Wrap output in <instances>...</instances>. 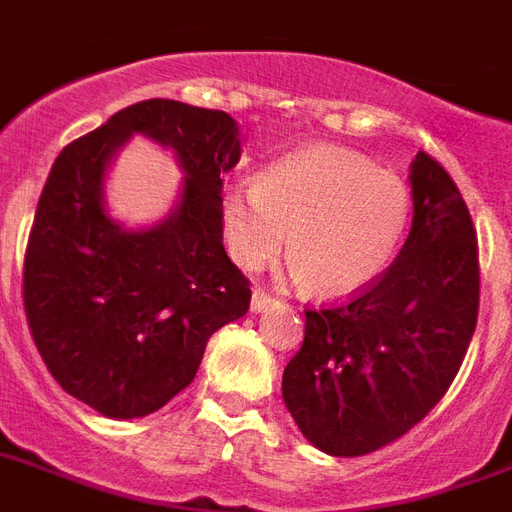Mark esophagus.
<instances>
[{"mask_svg":"<svg viewBox=\"0 0 512 512\" xmlns=\"http://www.w3.org/2000/svg\"><path fill=\"white\" fill-rule=\"evenodd\" d=\"M276 303H279V300L271 298V295H268V292L255 290V292H252V300H249V308H252V311H255V314H260V311H265V308L276 306Z\"/></svg>","mask_w":512,"mask_h":512,"instance_id":"1","label":"esophagus"}]
</instances>
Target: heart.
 <instances>
[{"label":"heart","mask_w":512,"mask_h":512,"mask_svg":"<svg viewBox=\"0 0 512 512\" xmlns=\"http://www.w3.org/2000/svg\"><path fill=\"white\" fill-rule=\"evenodd\" d=\"M230 257L260 271L287 236L290 276L322 298H349L386 273L411 220V190L357 152L317 144L260 179L230 182L220 204Z\"/></svg>","instance_id":"1"}]
</instances>
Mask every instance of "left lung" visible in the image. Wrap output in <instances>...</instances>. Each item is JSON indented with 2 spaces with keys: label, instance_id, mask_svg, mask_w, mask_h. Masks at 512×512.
I'll list each match as a JSON object with an SVG mask.
<instances>
[{
  "label": "left lung",
  "instance_id": "8db88e82",
  "mask_svg": "<svg viewBox=\"0 0 512 512\" xmlns=\"http://www.w3.org/2000/svg\"><path fill=\"white\" fill-rule=\"evenodd\" d=\"M400 255L346 303L308 308L282 397L311 446L362 456L403 438L462 368L481 300L478 236L459 187L427 152L411 163Z\"/></svg>",
  "mask_w": 512,
  "mask_h": 512
}]
</instances>
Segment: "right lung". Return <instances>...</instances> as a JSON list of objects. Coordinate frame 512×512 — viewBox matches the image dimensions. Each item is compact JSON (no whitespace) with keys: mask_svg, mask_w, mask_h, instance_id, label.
Instances as JSON below:
<instances>
[{"mask_svg":"<svg viewBox=\"0 0 512 512\" xmlns=\"http://www.w3.org/2000/svg\"><path fill=\"white\" fill-rule=\"evenodd\" d=\"M134 133L186 171L178 209L126 231L103 174ZM241 158L228 112L147 99L66 144L39 195L23 260L31 338L64 392L109 419H139L195 378L206 341L249 311V279L222 247V177Z\"/></svg>","mask_w":512,"mask_h":512,"instance_id":"1","label":"right lung"}]
</instances>
